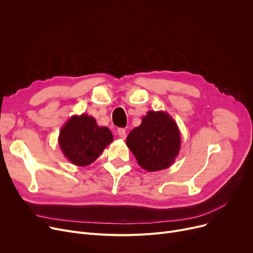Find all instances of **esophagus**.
I'll return each instance as SVG.
<instances>
[{"label": "esophagus", "instance_id": "1", "mask_svg": "<svg viewBox=\"0 0 253 253\" xmlns=\"http://www.w3.org/2000/svg\"><path fill=\"white\" fill-rule=\"evenodd\" d=\"M117 133H118L119 137L121 138V139H125V138H126V131H125V129L119 128L118 131H117Z\"/></svg>", "mask_w": 253, "mask_h": 253}]
</instances>
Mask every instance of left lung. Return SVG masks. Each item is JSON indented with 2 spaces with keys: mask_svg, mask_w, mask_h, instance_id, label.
<instances>
[{
  "mask_svg": "<svg viewBox=\"0 0 253 253\" xmlns=\"http://www.w3.org/2000/svg\"><path fill=\"white\" fill-rule=\"evenodd\" d=\"M127 147L144 170L154 172L170 167L180 151L179 128L169 114L149 111L141 124L132 130Z\"/></svg>",
  "mask_w": 253,
  "mask_h": 253,
  "instance_id": "1",
  "label": "left lung"
}]
</instances>
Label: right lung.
<instances>
[{
    "mask_svg": "<svg viewBox=\"0 0 253 253\" xmlns=\"http://www.w3.org/2000/svg\"><path fill=\"white\" fill-rule=\"evenodd\" d=\"M114 140L111 130L98 126L96 120L87 114L74 115L66 122L58 136L61 152L77 166H88Z\"/></svg>",
    "mask_w": 253,
    "mask_h": 253,
    "instance_id": "obj_1",
    "label": "right lung"
}]
</instances>
